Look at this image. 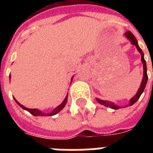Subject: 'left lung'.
Listing matches in <instances>:
<instances>
[{
	"label": "left lung",
	"mask_w": 153,
	"mask_h": 153,
	"mask_svg": "<svg viewBox=\"0 0 153 153\" xmlns=\"http://www.w3.org/2000/svg\"><path fill=\"white\" fill-rule=\"evenodd\" d=\"M124 36L127 38V39L131 42V44L136 46L137 49V51L140 52V55H141V62L143 63V69H144V73H143V79H142V82H141V83H140V88L138 89L137 92L136 94L134 97L131 98L130 100H129V103L128 105H126L125 106L122 107H127V106H130V105H133L134 103H135L139 99V98L141 95V94L143 93V91L145 90V86H146V84H147V81H148V74H147V66H146V62H145V57H144V53H143L142 50L140 49V48L138 45V42L136 39V37L134 36V35L131 32L128 31V32H126ZM96 100L98 103H100L101 105H103L105 106L106 107H109V108H111V109H118L120 108H122L121 106H118V105H117L116 104H114V102H109V101H105V100H102V99H99V98H96Z\"/></svg>",
	"instance_id": "8db88e82"
}]
</instances>
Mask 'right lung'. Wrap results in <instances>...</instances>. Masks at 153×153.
Segmentation results:
<instances>
[{
    "label": "right lung",
    "instance_id": "add662e5",
    "mask_svg": "<svg viewBox=\"0 0 153 153\" xmlns=\"http://www.w3.org/2000/svg\"><path fill=\"white\" fill-rule=\"evenodd\" d=\"M11 76L9 75V79H10ZM73 78H74V76L72 77L71 78V80L73 79ZM67 97H68V94H67V96H66V98H64V100L62 101V102L61 103V104L59 105H58L55 109H54L51 112H50V113H48V114H45V113H44V112H42L41 110H39V109H28V108H27V107L24 106L23 105H21L20 103H19V102H17V101L16 100L15 98H14V100L16 101V102L19 105H20L22 109H25V110H27V111H28L31 114H32L33 116H39V117H45V116H53V115H55V114H57L59 112H60L61 110H62L63 108H64V106L66 105V104H67Z\"/></svg>",
    "mask_w": 153,
    "mask_h": 153
}]
</instances>
